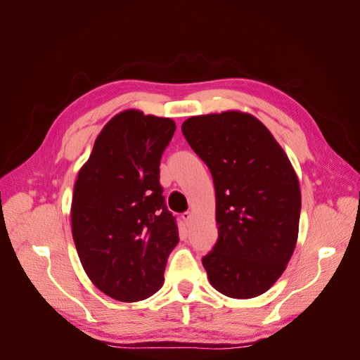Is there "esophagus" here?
I'll use <instances>...</instances> for the list:
<instances>
[{"mask_svg": "<svg viewBox=\"0 0 360 360\" xmlns=\"http://www.w3.org/2000/svg\"><path fill=\"white\" fill-rule=\"evenodd\" d=\"M192 212H184V213H181V217H183V221L184 222H186L188 225L191 224V221H192Z\"/></svg>", "mask_w": 360, "mask_h": 360, "instance_id": "34e87169", "label": "esophagus"}]
</instances>
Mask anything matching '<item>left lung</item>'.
<instances>
[{"instance_id":"left-lung-1","label":"left lung","mask_w":360,"mask_h":360,"mask_svg":"<svg viewBox=\"0 0 360 360\" xmlns=\"http://www.w3.org/2000/svg\"><path fill=\"white\" fill-rule=\"evenodd\" d=\"M181 132L214 184L219 236L202 257L210 284L233 299L259 296L278 281L296 248L302 205L296 172L254 115L191 117Z\"/></svg>"}]
</instances>
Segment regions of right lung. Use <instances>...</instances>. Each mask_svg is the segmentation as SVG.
Returning a JSON list of instances; mask_svg holds the SVG:
<instances>
[{"mask_svg": "<svg viewBox=\"0 0 360 360\" xmlns=\"http://www.w3.org/2000/svg\"><path fill=\"white\" fill-rule=\"evenodd\" d=\"M174 132L171 118L120 112L102 129L75 183L76 250L93 284L115 300L153 296L180 240L159 183L160 158Z\"/></svg>", "mask_w": 360, "mask_h": 360, "instance_id": "obj_1", "label": "right lung"}]
</instances>
